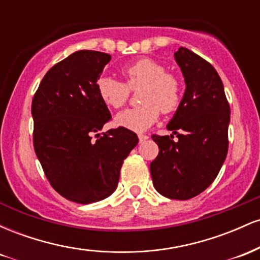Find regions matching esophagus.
Segmentation results:
<instances>
[{"instance_id":"obj_1","label":"esophagus","mask_w":260,"mask_h":260,"mask_svg":"<svg viewBox=\"0 0 260 260\" xmlns=\"http://www.w3.org/2000/svg\"><path fill=\"white\" fill-rule=\"evenodd\" d=\"M138 138H139V142L142 143V142H145V140H147L149 137L147 136V134H142V133H140V134H138Z\"/></svg>"}]
</instances>
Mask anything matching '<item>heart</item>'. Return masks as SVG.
<instances>
[{"label": "heart", "instance_id": "obj_1", "mask_svg": "<svg viewBox=\"0 0 260 260\" xmlns=\"http://www.w3.org/2000/svg\"><path fill=\"white\" fill-rule=\"evenodd\" d=\"M124 83L110 76L98 79L96 90L103 103L112 109L126 105L131 90L139 88L142 104L124 110L115 117V124L134 132H143L159 118L175 112L181 105L183 85L180 77L166 72L165 66L153 58H140L122 68Z\"/></svg>", "mask_w": 260, "mask_h": 260}]
</instances>
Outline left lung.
I'll list each match as a JSON object with an SVG mask.
<instances>
[{"instance_id":"obj_1","label":"left lung","mask_w":260,"mask_h":260,"mask_svg":"<svg viewBox=\"0 0 260 260\" xmlns=\"http://www.w3.org/2000/svg\"><path fill=\"white\" fill-rule=\"evenodd\" d=\"M175 58L186 92L168 124L171 136H151L159 155L150 164V174L161 196L187 201L213 183L226 159L230 105L221 79L208 61L186 47H180Z\"/></svg>"}]
</instances>
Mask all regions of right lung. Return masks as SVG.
<instances>
[{
	"label": "right lung",
	"mask_w": 260,
	"mask_h": 260,
	"mask_svg": "<svg viewBox=\"0 0 260 260\" xmlns=\"http://www.w3.org/2000/svg\"><path fill=\"white\" fill-rule=\"evenodd\" d=\"M110 59L105 52H74L47 71L32 98L35 154L53 189L79 204L115 192L123 160L139 142L122 127L91 137L111 120L96 90Z\"/></svg>",
	"instance_id": "obj_1"
}]
</instances>
